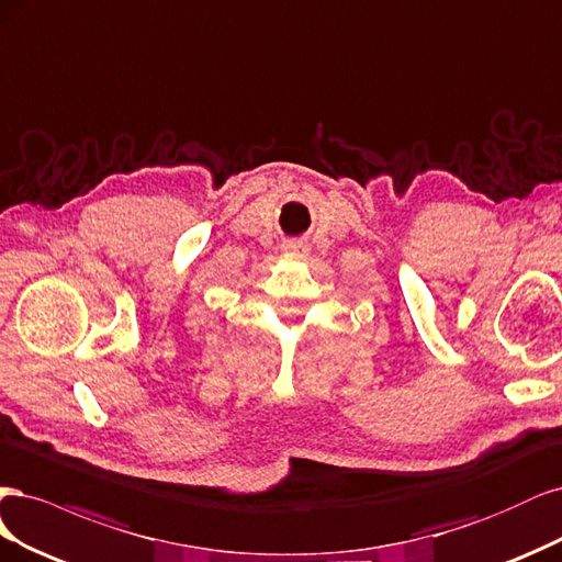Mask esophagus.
Here are the masks:
<instances>
[{
	"instance_id": "1",
	"label": "esophagus",
	"mask_w": 562,
	"mask_h": 562,
	"mask_svg": "<svg viewBox=\"0 0 562 562\" xmlns=\"http://www.w3.org/2000/svg\"><path fill=\"white\" fill-rule=\"evenodd\" d=\"M282 247H284L286 251H294V255H299V251H305V245L299 243V240H286Z\"/></svg>"
}]
</instances>
